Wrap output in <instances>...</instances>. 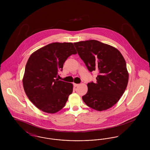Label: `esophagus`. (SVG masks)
Wrapping results in <instances>:
<instances>
[{
    "label": "esophagus",
    "instance_id": "34e87169",
    "mask_svg": "<svg viewBox=\"0 0 150 150\" xmlns=\"http://www.w3.org/2000/svg\"><path fill=\"white\" fill-rule=\"evenodd\" d=\"M79 84H75V83H74V86H75V87H76V86H78Z\"/></svg>",
    "mask_w": 150,
    "mask_h": 150
}]
</instances>
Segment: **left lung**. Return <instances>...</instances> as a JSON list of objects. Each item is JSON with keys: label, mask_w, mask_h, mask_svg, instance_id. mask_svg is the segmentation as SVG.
I'll use <instances>...</instances> for the list:
<instances>
[{"label": "left lung", "mask_w": 150, "mask_h": 150, "mask_svg": "<svg viewBox=\"0 0 150 150\" xmlns=\"http://www.w3.org/2000/svg\"><path fill=\"white\" fill-rule=\"evenodd\" d=\"M79 55L91 72H98L96 83H88L82 99L97 111L112 107L124 93L128 83L126 62L120 51L98 40L74 43Z\"/></svg>", "instance_id": "1"}]
</instances>
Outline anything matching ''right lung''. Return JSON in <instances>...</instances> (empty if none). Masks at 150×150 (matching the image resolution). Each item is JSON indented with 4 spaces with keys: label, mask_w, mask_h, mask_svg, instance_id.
<instances>
[{
    "label": "right lung",
    "mask_w": 150,
    "mask_h": 150,
    "mask_svg": "<svg viewBox=\"0 0 150 150\" xmlns=\"http://www.w3.org/2000/svg\"><path fill=\"white\" fill-rule=\"evenodd\" d=\"M76 54L72 43H53L34 52L29 57L22 80L25 92L39 110L53 114L64 107L71 94V83L59 80L67 58Z\"/></svg>",
    "instance_id": "add662e5"
}]
</instances>
